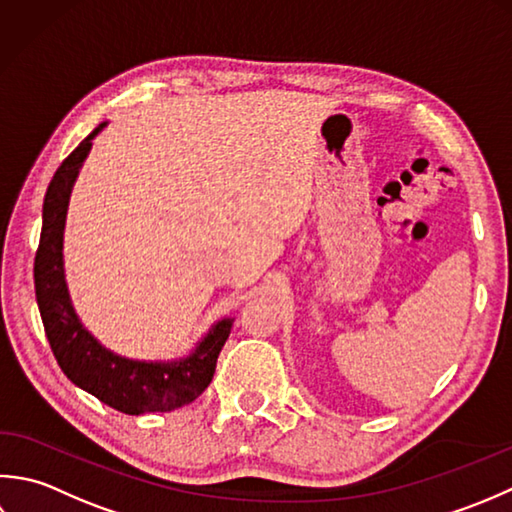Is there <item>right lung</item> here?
Wrapping results in <instances>:
<instances>
[{
	"label": "right lung",
	"instance_id": "1",
	"mask_svg": "<svg viewBox=\"0 0 512 512\" xmlns=\"http://www.w3.org/2000/svg\"><path fill=\"white\" fill-rule=\"evenodd\" d=\"M106 128L99 123L59 165L44 198V225L35 254V294L50 349L72 384L121 413H168L194 402L214 378L216 360L232 331L234 318H223L207 331L187 358L145 362L117 356L81 325L64 276V227L72 185Z\"/></svg>",
	"mask_w": 512,
	"mask_h": 512
}]
</instances>
